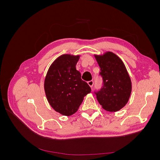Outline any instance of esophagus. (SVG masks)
<instances>
[{
	"mask_svg": "<svg viewBox=\"0 0 160 160\" xmlns=\"http://www.w3.org/2000/svg\"><path fill=\"white\" fill-rule=\"evenodd\" d=\"M88 85L91 87V88H92V87H93V80H91V81H88Z\"/></svg>",
	"mask_w": 160,
	"mask_h": 160,
	"instance_id": "34e87169",
	"label": "esophagus"
}]
</instances>
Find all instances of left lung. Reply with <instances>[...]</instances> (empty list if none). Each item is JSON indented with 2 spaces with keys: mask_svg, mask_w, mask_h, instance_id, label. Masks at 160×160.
<instances>
[{
  "mask_svg": "<svg viewBox=\"0 0 160 160\" xmlns=\"http://www.w3.org/2000/svg\"><path fill=\"white\" fill-rule=\"evenodd\" d=\"M95 57L100 67L99 75L103 79L102 88L94 91L97 99L105 110L118 111L127 104L132 92L128 71L123 61L112 52Z\"/></svg>",
  "mask_w": 160,
  "mask_h": 160,
  "instance_id": "1",
  "label": "left lung"
}]
</instances>
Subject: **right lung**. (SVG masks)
I'll return each instance as SVG.
<instances>
[{"label": "right lung", "mask_w": 160, "mask_h": 160, "mask_svg": "<svg viewBox=\"0 0 160 160\" xmlns=\"http://www.w3.org/2000/svg\"><path fill=\"white\" fill-rule=\"evenodd\" d=\"M79 56L62 55L50 66L44 88L51 107L63 115L69 116L78 110L83 98L89 93V85L81 78L76 69Z\"/></svg>", "instance_id": "1"}]
</instances>
